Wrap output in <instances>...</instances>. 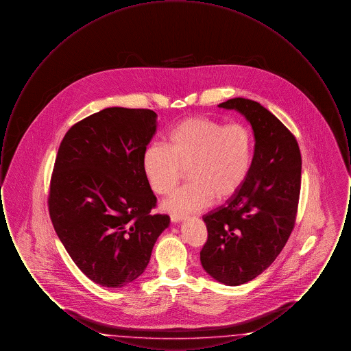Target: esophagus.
I'll return each instance as SVG.
<instances>
[{
	"label": "esophagus",
	"instance_id": "1",
	"mask_svg": "<svg viewBox=\"0 0 351 351\" xmlns=\"http://www.w3.org/2000/svg\"><path fill=\"white\" fill-rule=\"evenodd\" d=\"M185 216L184 215H179V213H173V215H171V221L173 222V223H178V222H180V221H183Z\"/></svg>",
	"mask_w": 351,
	"mask_h": 351
}]
</instances>
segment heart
Returning a JSON list of instances; mask_svg holds the SVG:
<instances>
[{"mask_svg":"<svg viewBox=\"0 0 351 351\" xmlns=\"http://www.w3.org/2000/svg\"><path fill=\"white\" fill-rule=\"evenodd\" d=\"M251 166L250 132L239 123L222 126L206 117H189L175 125L166 146L151 145L142 156V169L151 189L171 193L186 169L191 183L176 191L163 206L175 213L197 212L234 196Z\"/></svg>","mask_w":351,"mask_h":351,"instance_id":"heart-1","label":"heart"}]
</instances>
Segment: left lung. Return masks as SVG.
Returning a JSON list of instances; mask_svg holds the SVG:
<instances>
[{
  "instance_id": "1",
  "label": "left lung",
  "mask_w": 351,
  "mask_h": 351,
  "mask_svg": "<svg viewBox=\"0 0 351 351\" xmlns=\"http://www.w3.org/2000/svg\"><path fill=\"white\" fill-rule=\"evenodd\" d=\"M218 106L237 110L250 122L255 147L241 189L202 217L208 239L200 261L219 283L239 285L271 266L293 230L301 154L293 134L259 102L237 97Z\"/></svg>"
}]
</instances>
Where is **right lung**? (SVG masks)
<instances>
[{
	"label": "right lung",
	"mask_w": 351,
	"mask_h": 351,
	"mask_svg": "<svg viewBox=\"0 0 351 351\" xmlns=\"http://www.w3.org/2000/svg\"><path fill=\"white\" fill-rule=\"evenodd\" d=\"M156 117L150 109L106 108L75 123L56 155L53 229L75 265L102 287L141 276L169 225L167 215H151L156 197L142 169Z\"/></svg>",
	"instance_id": "right-lung-1"
}]
</instances>
